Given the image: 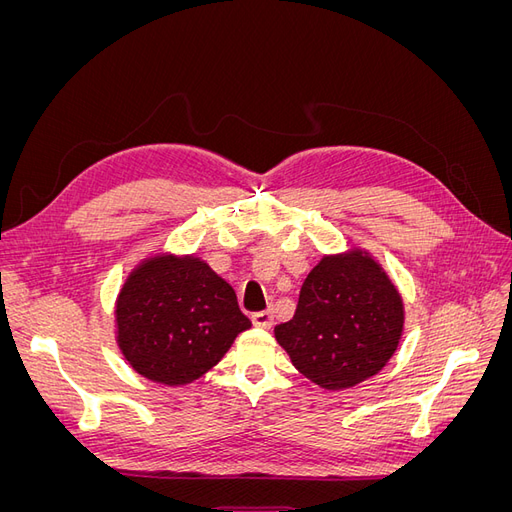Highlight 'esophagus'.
Listing matches in <instances>:
<instances>
[{
  "label": "esophagus",
  "instance_id": "esophagus-1",
  "mask_svg": "<svg viewBox=\"0 0 512 512\" xmlns=\"http://www.w3.org/2000/svg\"><path fill=\"white\" fill-rule=\"evenodd\" d=\"M252 322L260 329H271L273 327V312L271 309H262V312L252 314Z\"/></svg>",
  "mask_w": 512,
  "mask_h": 512
}]
</instances>
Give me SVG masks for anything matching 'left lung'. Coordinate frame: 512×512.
<instances>
[{
  "mask_svg": "<svg viewBox=\"0 0 512 512\" xmlns=\"http://www.w3.org/2000/svg\"><path fill=\"white\" fill-rule=\"evenodd\" d=\"M404 329V303L363 252L324 256L309 271L292 320L275 339L292 365L322 389L342 391L389 363Z\"/></svg>",
  "mask_w": 512,
  "mask_h": 512,
  "instance_id": "obj_1",
  "label": "left lung"
}]
</instances>
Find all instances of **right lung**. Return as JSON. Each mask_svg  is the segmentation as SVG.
Segmentation results:
<instances>
[{
  "label": "right lung",
  "instance_id": "add662e5",
  "mask_svg": "<svg viewBox=\"0 0 512 512\" xmlns=\"http://www.w3.org/2000/svg\"><path fill=\"white\" fill-rule=\"evenodd\" d=\"M117 342L138 374L188 384L218 365L252 327L230 284L194 256L143 262L117 299Z\"/></svg>",
  "mask_w": 512,
  "mask_h": 512
}]
</instances>
